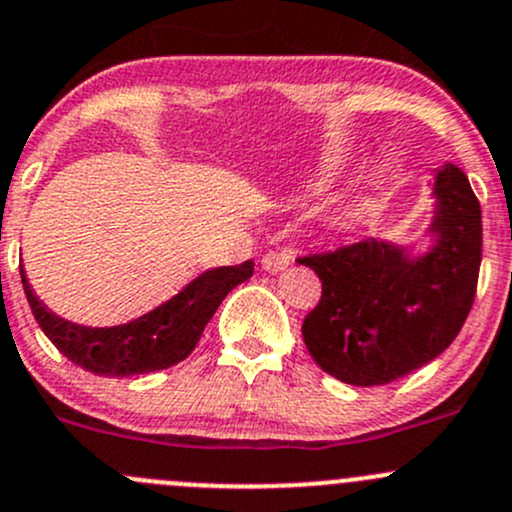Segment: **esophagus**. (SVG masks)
Instances as JSON below:
<instances>
[{"label":"esophagus","instance_id":"esophagus-1","mask_svg":"<svg viewBox=\"0 0 512 512\" xmlns=\"http://www.w3.org/2000/svg\"><path fill=\"white\" fill-rule=\"evenodd\" d=\"M260 262H262V270L282 272V270H287L289 262H292V255H289L287 250H272V252H267Z\"/></svg>","mask_w":512,"mask_h":512}]
</instances>
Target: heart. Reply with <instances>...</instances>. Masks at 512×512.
Wrapping results in <instances>:
<instances>
[{
	"mask_svg": "<svg viewBox=\"0 0 512 512\" xmlns=\"http://www.w3.org/2000/svg\"><path fill=\"white\" fill-rule=\"evenodd\" d=\"M356 213H359V205H356V203L344 205V208L339 210V220H344V223H349V220L356 218Z\"/></svg>",
	"mask_w": 512,
	"mask_h": 512,
	"instance_id": "heart-1",
	"label": "heart"
}]
</instances>
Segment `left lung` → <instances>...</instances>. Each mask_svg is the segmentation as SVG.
Returning <instances> with one entry per match:
<instances>
[{
	"label": "left lung",
	"mask_w": 512,
	"mask_h": 512,
	"mask_svg": "<svg viewBox=\"0 0 512 512\" xmlns=\"http://www.w3.org/2000/svg\"><path fill=\"white\" fill-rule=\"evenodd\" d=\"M433 198V245L423 255L369 237L297 260L322 280L302 324L304 344L334 379L389 384L446 352L461 332L476 299L480 203L451 163L436 170Z\"/></svg>",
	"instance_id": "8db88e82"
}]
</instances>
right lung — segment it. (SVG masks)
I'll return each mask as SVG.
<instances>
[{
    "label": "right lung",
    "mask_w": 512,
    "mask_h": 512,
    "mask_svg": "<svg viewBox=\"0 0 512 512\" xmlns=\"http://www.w3.org/2000/svg\"><path fill=\"white\" fill-rule=\"evenodd\" d=\"M252 270L255 262L247 260L203 272L168 302L118 327H84L61 319L39 302L24 270L22 285L41 332L66 359L98 376H136L168 369L193 352L220 302L250 280Z\"/></svg>",
    "instance_id": "right-lung-1"
}]
</instances>
